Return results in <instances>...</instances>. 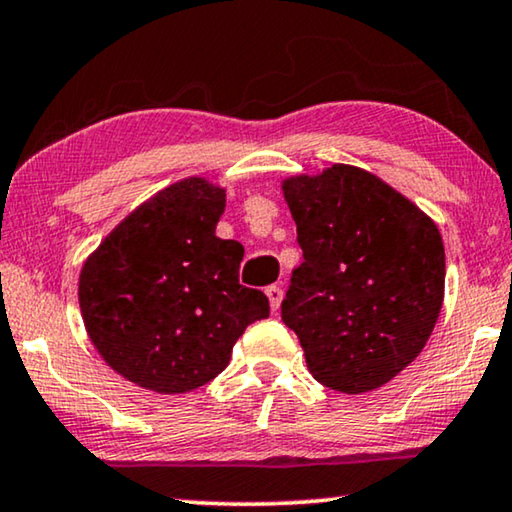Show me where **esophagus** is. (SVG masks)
Listing matches in <instances>:
<instances>
[{"label": "esophagus", "instance_id": "obj_1", "mask_svg": "<svg viewBox=\"0 0 512 512\" xmlns=\"http://www.w3.org/2000/svg\"><path fill=\"white\" fill-rule=\"evenodd\" d=\"M266 296H269L271 310H278L280 301H282V289L278 285H269V287H266Z\"/></svg>", "mask_w": 512, "mask_h": 512}]
</instances>
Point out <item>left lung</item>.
Here are the masks:
<instances>
[{"label": "left lung", "mask_w": 512, "mask_h": 512, "mask_svg": "<svg viewBox=\"0 0 512 512\" xmlns=\"http://www.w3.org/2000/svg\"><path fill=\"white\" fill-rule=\"evenodd\" d=\"M303 262L280 312L319 384L375 391L423 352L444 301L437 225L375 174L333 165L282 183Z\"/></svg>", "instance_id": "8db88e82"}]
</instances>
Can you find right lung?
Here are the masks:
<instances>
[{
    "label": "right lung",
    "mask_w": 512,
    "mask_h": 512,
    "mask_svg": "<svg viewBox=\"0 0 512 512\" xmlns=\"http://www.w3.org/2000/svg\"><path fill=\"white\" fill-rule=\"evenodd\" d=\"M225 190L172 183L114 227L80 273V310L112 370L156 393H186L227 368L269 299L239 282L243 246L216 236Z\"/></svg>",
    "instance_id": "1"
}]
</instances>
